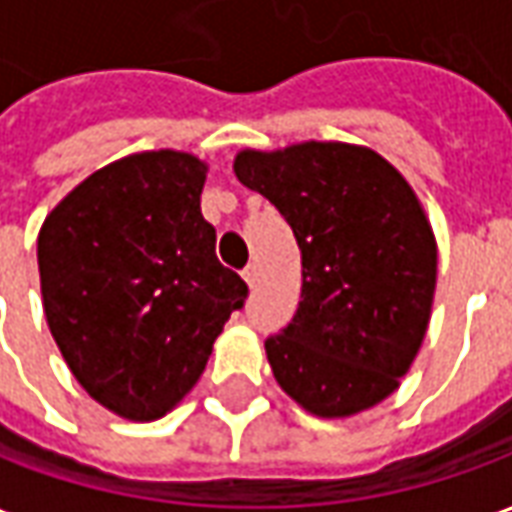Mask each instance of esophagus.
Segmentation results:
<instances>
[{
    "mask_svg": "<svg viewBox=\"0 0 512 512\" xmlns=\"http://www.w3.org/2000/svg\"><path fill=\"white\" fill-rule=\"evenodd\" d=\"M244 279H246V285H249V288H255L257 282H260V268H257L255 263H252V266H246L244 268Z\"/></svg>",
    "mask_w": 512,
    "mask_h": 512,
    "instance_id": "obj_1",
    "label": "esophagus"
}]
</instances>
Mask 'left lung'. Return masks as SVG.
Wrapping results in <instances>:
<instances>
[{"instance_id": "left-lung-1", "label": "left lung", "mask_w": 512, "mask_h": 512, "mask_svg": "<svg viewBox=\"0 0 512 512\" xmlns=\"http://www.w3.org/2000/svg\"><path fill=\"white\" fill-rule=\"evenodd\" d=\"M235 178L285 216L301 249L299 310L266 340L271 373L304 411L354 417L414 365L436 293V235L381 153L348 142L244 147Z\"/></svg>"}]
</instances>
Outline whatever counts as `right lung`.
I'll list each match as a JSON object with an SVG mask.
<instances>
[{"mask_svg":"<svg viewBox=\"0 0 512 512\" xmlns=\"http://www.w3.org/2000/svg\"><path fill=\"white\" fill-rule=\"evenodd\" d=\"M205 175L186 150L131 153L68 191L38 233L51 337L84 392L131 422L189 395L249 293L216 260Z\"/></svg>","mask_w":512,"mask_h":512,"instance_id":"add662e5","label":"right lung"}]
</instances>
